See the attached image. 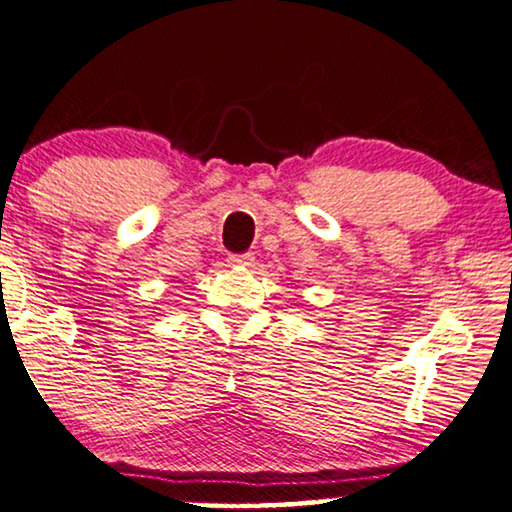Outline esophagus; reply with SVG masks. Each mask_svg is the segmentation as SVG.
I'll use <instances>...</instances> for the list:
<instances>
[{
  "label": "esophagus",
  "instance_id": "esophagus-1",
  "mask_svg": "<svg viewBox=\"0 0 512 512\" xmlns=\"http://www.w3.org/2000/svg\"><path fill=\"white\" fill-rule=\"evenodd\" d=\"M227 262L232 264V266H250V264L255 262V257L250 255V253L248 255H232V257L227 259Z\"/></svg>",
  "mask_w": 512,
  "mask_h": 512
}]
</instances>
